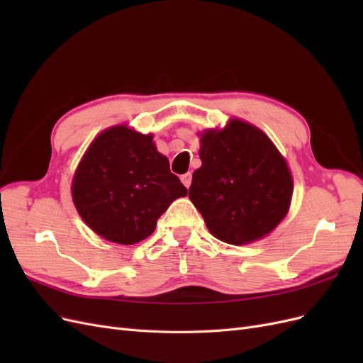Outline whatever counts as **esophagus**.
Wrapping results in <instances>:
<instances>
[{
    "label": "esophagus",
    "instance_id": "esophagus-1",
    "mask_svg": "<svg viewBox=\"0 0 363 363\" xmlns=\"http://www.w3.org/2000/svg\"><path fill=\"white\" fill-rule=\"evenodd\" d=\"M180 180H182V183L186 186V188H189L191 183H192V174H191V172L183 174L182 177H180Z\"/></svg>",
    "mask_w": 363,
    "mask_h": 363
}]
</instances>
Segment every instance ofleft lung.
<instances>
[{
  "label": "left lung",
  "instance_id": "obj_1",
  "mask_svg": "<svg viewBox=\"0 0 363 363\" xmlns=\"http://www.w3.org/2000/svg\"><path fill=\"white\" fill-rule=\"evenodd\" d=\"M201 167L189 199L216 239L244 245L267 236L289 211L292 177L269 138L235 119L201 135Z\"/></svg>",
  "mask_w": 363,
  "mask_h": 363
}]
</instances>
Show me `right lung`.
<instances>
[{
  "label": "right lung",
  "mask_w": 363,
  "mask_h": 363,
  "mask_svg": "<svg viewBox=\"0 0 363 363\" xmlns=\"http://www.w3.org/2000/svg\"><path fill=\"white\" fill-rule=\"evenodd\" d=\"M188 194L151 135L112 127L87 148L72 182V200L96 235L133 245L155 232L169 204Z\"/></svg>",
  "instance_id": "1"
}]
</instances>
